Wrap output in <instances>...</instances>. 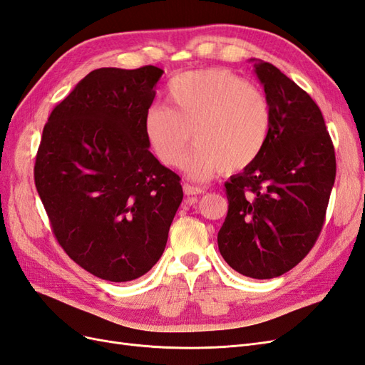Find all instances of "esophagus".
I'll return each instance as SVG.
<instances>
[{"mask_svg":"<svg viewBox=\"0 0 365 365\" xmlns=\"http://www.w3.org/2000/svg\"><path fill=\"white\" fill-rule=\"evenodd\" d=\"M182 190H184V193H185L187 196H197V195L204 193V190L200 189V187H195V185H190V184H184Z\"/></svg>","mask_w":365,"mask_h":365,"instance_id":"esophagus-1","label":"esophagus"}]
</instances>
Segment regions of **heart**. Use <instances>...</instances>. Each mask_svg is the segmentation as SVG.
Instances as JSON below:
<instances>
[{"label": "heart", "mask_w": 365, "mask_h": 365, "mask_svg": "<svg viewBox=\"0 0 365 365\" xmlns=\"http://www.w3.org/2000/svg\"><path fill=\"white\" fill-rule=\"evenodd\" d=\"M168 108L152 106L143 120L150 152L165 168L184 163L189 178L205 181L220 172L244 170L267 146L271 108L259 88L225 70L176 76L165 93Z\"/></svg>", "instance_id": "heart-1"}]
</instances>
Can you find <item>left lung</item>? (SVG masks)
I'll use <instances>...</instances> for the list:
<instances>
[{
    "mask_svg": "<svg viewBox=\"0 0 365 365\" xmlns=\"http://www.w3.org/2000/svg\"><path fill=\"white\" fill-rule=\"evenodd\" d=\"M251 62L269 102L271 130L260 157L225 182L228 213L217 247L235 271L263 280L288 272L314 247L336 161L311 96L272 63Z\"/></svg>",
    "mask_w": 365,
    "mask_h": 365,
    "instance_id": "obj_1",
    "label": "left lung"
}]
</instances>
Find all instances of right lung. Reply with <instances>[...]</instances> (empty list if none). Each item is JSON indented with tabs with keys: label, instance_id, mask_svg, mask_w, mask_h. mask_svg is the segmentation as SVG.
<instances>
[{
	"label": "right lung",
	"instance_id": "right-lung-1",
	"mask_svg": "<svg viewBox=\"0 0 365 365\" xmlns=\"http://www.w3.org/2000/svg\"><path fill=\"white\" fill-rule=\"evenodd\" d=\"M163 73L94 70L42 130L35 184L53 233L108 282L135 280L160 260L182 201L180 176L152 155L143 132Z\"/></svg>",
	"mask_w": 365,
	"mask_h": 365
}]
</instances>
